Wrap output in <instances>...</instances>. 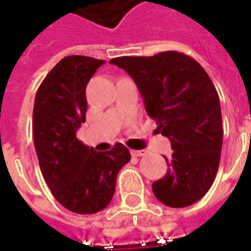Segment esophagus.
<instances>
[{
    "instance_id": "obj_1",
    "label": "esophagus",
    "mask_w": 251,
    "mask_h": 251,
    "mask_svg": "<svg viewBox=\"0 0 251 251\" xmlns=\"http://www.w3.org/2000/svg\"><path fill=\"white\" fill-rule=\"evenodd\" d=\"M146 152H147L146 150H132L131 151V154H132L134 157H143V155H146Z\"/></svg>"
}]
</instances>
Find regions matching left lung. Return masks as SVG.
<instances>
[{
  "mask_svg": "<svg viewBox=\"0 0 251 251\" xmlns=\"http://www.w3.org/2000/svg\"><path fill=\"white\" fill-rule=\"evenodd\" d=\"M112 65L134 78L157 134L170 140L168 173L152 184L158 200L172 208L199 201L214 184L223 145L218 92L189 55L165 51L154 56H120Z\"/></svg>",
  "mask_w": 251,
  "mask_h": 251,
  "instance_id": "obj_1",
  "label": "left lung"
}]
</instances>
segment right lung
<instances>
[{
  "instance_id": "add662e5",
  "label": "right lung",
  "mask_w": 251,
  "mask_h": 251,
  "mask_svg": "<svg viewBox=\"0 0 251 251\" xmlns=\"http://www.w3.org/2000/svg\"><path fill=\"white\" fill-rule=\"evenodd\" d=\"M105 60L70 55L59 60L37 89L33 105V142L51 193L75 214H96L111 202L119 170L129 150L116 143L99 152L77 139L86 120V85Z\"/></svg>"
}]
</instances>
